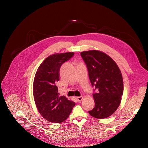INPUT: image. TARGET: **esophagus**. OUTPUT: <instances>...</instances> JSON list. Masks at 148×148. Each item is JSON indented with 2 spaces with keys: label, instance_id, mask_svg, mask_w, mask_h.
Returning a JSON list of instances; mask_svg holds the SVG:
<instances>
[{
  "label": "esophagus",
  "instance_id": "esophagus-1",
  "mask_svg": "<svg viewBox=\"0 0 148 148\" xmlns=\"http://www.w3.org/2000/svg\"><path fill=\"white\" fill-rule=\"evenodd\" d=\"M77 101H78V102H81V101L82 100L83 97H78L77 98Z\"/></svg>",
  "mask_w": 148,
  "mask_h": 148
}]
</instances>
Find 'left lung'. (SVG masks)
I'll list each match as a JSON object with an SVG mask.
<instances>
[{
	"label": "left lung",
	"mask_w": 148,
	"mask_h": 148,
	"mask_svg": "<svg viewBox=\"0 0 148 148\" xmlns=\"http://www.w3.org/2000/svg\"><path fill=\"white\" fill-rule=\"evenodd\" d=\"M81 56L94 87L95 107L88 113L95 118H107L116 111L121 101L123 91L121 72L112 58L102 51H82Z\"/></svg>",
	"instance_id": "8db88e82"
}]
</instances>
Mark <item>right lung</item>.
<instances>
[{
	"mask_svg": "<svg viewBox=\"0 0 148 148\" xmlns=\"http://www.w3.org/2000/svg\"><path fill=\"white\" fill-rule=\"evenodd\" d=\"M74 54L73 52H69L51 55L41 63L36 73L33 82L34 102L39 113L49 122L64 121L75 106L74 102L59 95L56 86L61 65Z\"/></svg>",
	"mask_w": 148,
	"mask_h": 148,
	"instance_id": "obj_1",
	"label": "right lung"
}]
</instances>
